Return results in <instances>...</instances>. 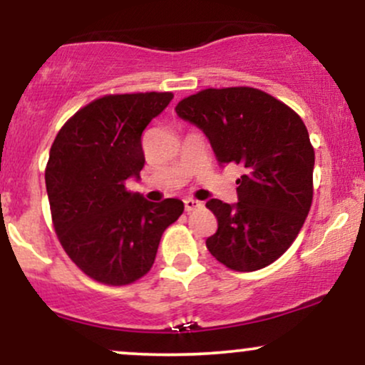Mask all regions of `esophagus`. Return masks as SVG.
Segmentation results:
<instances>
[{
	"instance_id": "34e87169",
	"label": "esophagus",
	"mask_w": 365,
	"mask_h": 365,
	"mask_svg": "<svg viewBox=\"0 0 365 365\" xmlns=\"http://www.w3.org/2000/svg\"><path fill=\"white\" fill-rule=\"evenodd\" d=\"M200 206H202V204H200L199 200H195V199H187L185 200V211L187 212L195 211V209H199Z\"/></svg>"
}]
</instances>
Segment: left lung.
I'll return each instance as SVG.
<instances>
[{
	"instance_id": "left-lung-1",
	"label": "left lung",
	"mask_w": 365,
	"mask_h": 365,
	"mask_svg": "<svg viewBox=\"0 0 365 365\" xmlns=\"http://www.w3.org/2000/svg\"><path fill=\"white\" fill-rule=\"evenodd\" d=\"M206 133L220 165H242L237 204L211 199L207 250L233 271L261 269L293 244L312 204L314 148L302 118L254 87L204 89L175 108Z\"/></svg>"
}]
</instances>
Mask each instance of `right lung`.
I'll return each mask as SVG.
<instances>
[{"label":"right lung","instance_id":"1","mask_svg":"<svg viewBox=\"0 0 365 365\" xmlns=\"http://www.w3.org/2000/svg\"><path fill=\"white\" fill-rule=\"evenodd\" d=\"M171 92L108 94L78 110L58 132L46 190L54 232L75 266L96 282L123 287L149 273L163 232L183 202H149L127 188L144 168L142 132Z\"/></svg>","mask_w":365,"mask_h":365}]
</instances>
